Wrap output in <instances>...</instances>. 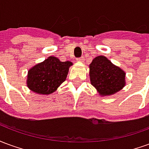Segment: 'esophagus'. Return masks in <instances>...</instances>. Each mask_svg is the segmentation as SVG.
Listing matches in <instances>:
<instances>
[{
	"label": "esophagus",
	"instance_id": "34e87169",
	"mask_svg": "<svg viewBox=\"0 0 149 149\" xmlns=\"http://www.w3.org/2000/svg\"><path fill=\"white\" fill-rule=\"evenodd\" d=\"M77 62H81V63H83L84 61V57H80V58H77Z\"/></svg>",
	"mask_w": 149,
	"mask_h": 149
}]
</instances>
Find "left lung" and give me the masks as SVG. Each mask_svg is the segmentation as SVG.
Wrapping results in <instances>:
<instances>
[{
  "label": "left lung",
  "mask_w": 149,
  "mask_h": 149,
  "mask_svg": "<svg viewBox=\"0 0 149 149\" xmlns=\"http://www.w3.org/2000/svg\"><path fill=\"white\" fill-rule=\"evenodd\" d=\"M91 84L100 96H111L121 90L125 85V72L109 59L99 56L89 65Z\"/></svg>",
  "instance_id": "8db88e82"
}]
</instances>
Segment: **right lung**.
Wrapping results in <instances>:
<instances>
[{
    "mask_svg": "<svg viewBox=\"0 0 149 149\" xmlns=\"http://www.w3.org/2000/svg\"><path fill=\"white\" fill-rule=\"evenodd\" d=\"M70 61H61L55 56H49L28 72V88L37 94L49 95L54 93L66 80Z\"/></svg>",
    "mask_w": 149,
    "mask_h": 149,
    "instance_id": "obj_1",
    "label": "right lung"
}]
</instances>
